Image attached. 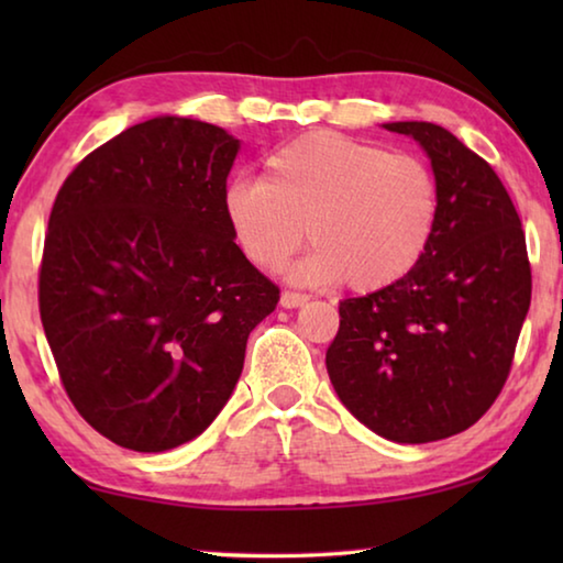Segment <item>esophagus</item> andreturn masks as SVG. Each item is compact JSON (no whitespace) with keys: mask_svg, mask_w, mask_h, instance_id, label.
Here are the masks:
<instances>
[{"mask_svg":"<svg viewBox=\"0 0 563 563\" xmlns=\"http://www.w3.org/2000/svg\"><path fill=\"white\" fill-rule=\"evenodd\" d=\"M308 302V295H302V292H292V290H285L283 295H280V305L283 308H300V305H305Z\"/></svg>","mask_w":563,"mask_h":563,"instance_id":"esophagus-1","label":"esophagus"}]
</instances>
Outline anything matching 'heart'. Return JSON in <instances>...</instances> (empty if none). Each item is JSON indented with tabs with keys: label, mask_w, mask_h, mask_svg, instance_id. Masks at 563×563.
Here are the masks:
<instances>
[{
	"label": "heart",
	"mask_w": 563,
	"mask_h": 563,
	"mask_svg": "<svg viewBox=\"0 0 563 563\" xmlns=\"http://www.w3.org/2000/svg\"><path fill=\"white\" fill-rule=\"evenodd\" d=\"M221 206L238 247L258 268H283L308 233L316 251L295 278L375 292L424 258L440 221V184L419 156L310 131L271 151L263 178L228 180Z\"/></svg>",
	"instance_id": "obj_1"
}]
</instances>
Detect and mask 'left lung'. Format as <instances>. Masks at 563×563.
<instances>
[{
    "label": "left lung",
    "instance_id": "left-lung-1",
    "mask_svg": "<svg viewBox=\"0 0 563 563\" xmlns=\"http://www.w3.org/2000/svg\"><path fill=\"white\" fill-rule=\"evenodd\" d=\"M385 129L430 156L440 221L407 278L340 302L325 365L362 424L424 444L470 430L499 397L529 312L531 268L517 208L487 161L437 123Z\"/></svg>",
    "mask_w": 563,
    "mask_h": 563
}]
</instances>
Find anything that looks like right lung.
<instances>
[{
  "instance_id": "obj_1",
  "label": "right lung",
  "mask_w": 563,
  "mask_h": 563,
  "mask_svg": "<svg viewBox=\"0 0 563 563\" xmlns=\"http://www.w3.org/2000/svg\"><path fill=\"white\" fill-rule=\"evenodd\" d=\"M238 148L213 123L156 117L91 151L56 194L42 325L76 412L126 450L201 434L280 300L223 216Z\"/></svg>"
}]
</instances>
